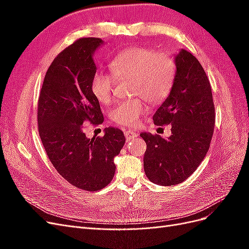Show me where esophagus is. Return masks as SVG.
<instances>
[{
    "mask_svg": "<svg viewBox=\"0 0 249 249\" xmlns=\"http://www.w3.org/2000/svg\"><path fill=\"white\" fill-rule=\"evenodd\" d=\"M124 136H125L126 141H129V140H131V139H133V138H136V137L138 136V134H137L136 132H135V131L126 130V131L124 132Z\"/></svg>",
    "mask_w": 249,
    "mask_h": 249,
    "instance_id": "esophagus-1",
    "label": "esophagus"
}]
</instances>
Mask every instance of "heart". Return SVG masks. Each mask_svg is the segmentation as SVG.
Wrapping results in <instances>:
<instances>
[{"label": "heart", "instance_id": "1", "mask_svg": "<svg viewBox=\"0 0 249 249\" xmlns=\"http://www.w3.org/2000/svg\"><path fill=\"white\" fill-rule=\"evenodd\" d=\"M109 69L113 74L97 71L91 81L96 100L109 104L117 79H131V93L139 95L122 101L111 111V118L118 125L135 126L148 111L145 100L154 105L169 95L175 82L177 65L167 53H156L149 48L134 47L112 58Z\"/></svg>", "mask_w": 249, "mask_h": 249}]
</instances>
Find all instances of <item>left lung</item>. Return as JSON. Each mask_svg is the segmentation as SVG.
Wrapping results in <instances>:
<instances>
[{
  "instance_id": "obj_1",
  "label": "left lung",
  "mask_w": 249,
  "mask_h": 249,
  "mask_svg": "<svg viewBox=\"0 0 249 249\" xmlns=\"http://www.w3.org/2000/svg\"><path fill=\"white\" fill-rule=\"evenodd\" d=\"M169 95L153 117L156 125L171 124V136L141 133L146 142L143 166L149 180L161 186L184 182L206 157L215 124L212 89L201 64L180 50Z\"/></svg>"
}]
</instances>
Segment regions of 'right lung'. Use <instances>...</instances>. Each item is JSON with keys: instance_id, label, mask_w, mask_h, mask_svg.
Masks as SVG:
<instances>
[{"instance_id": "1", "label": "right lung", "mask_w": 249, "mask_h": 249, "mask_svg": "<svg viewBox=\"0 0 249 249\" xmlns=\"http://www.w3.org/2000/svg\"><path fill=\"white\" fill-rule=\"evenodd\" d=\"M103 43L94 37L80 38L60 53L44 77L37 111L39 136L53 166L70 184L91 192L111 182L114 158L125 142L116 127L91 139L84 133L83 124L104 122L91 89L93 55Z\"/></svg>"}]
</instances>
